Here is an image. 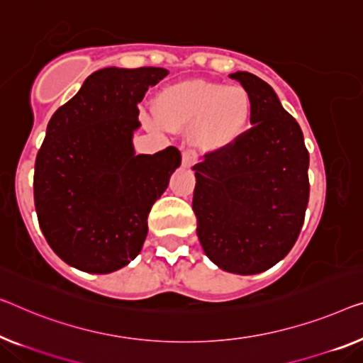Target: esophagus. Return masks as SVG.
I'll list each match as a JSON object with an SVG mask.
<instances>
[{
    "instance_id": "1",
    "label": "esophagus",
    "mask_w": 363,
    "mask_h": 363,
    "mask_svg": "<svg viewBox=\"0 0 363 363\" xmlns=\"http://www.w3.org/2000/svg\"><path fill=\"white\" fill-rule=\"evenodd\" d=\"M196 164V156H194L191 151H184L182 153V167H192Z\"/></svg>"
}]
</instances>
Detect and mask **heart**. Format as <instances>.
<instances>
[{
	"label": "heart",
	"mask_w": 363,
	"mask_h": 363,
	"mask_svg": "<svg viewBox=\"0 0 363 363\" xmlns=\"http://www.w3.org/2000/svg\"><path fill=\"white\" fill-rule=\"evenodd\" d=\"M251 97L241 86L191 79L166 86L156 96V113H145L151 130L169 132L191 127V142L200 151H218L245 133Z\"/></svg>",
	"instance_id": "b5f03b06"
}]
</instances>
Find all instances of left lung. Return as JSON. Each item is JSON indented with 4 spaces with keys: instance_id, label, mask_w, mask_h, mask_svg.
Masks as SVG:
<instances>
[{
    "instance_id": "obj_1",
    "label": "left lung",
    "mask_w": 363,
    "mask_h": 363,
    "mask_svg": "<svg viewBox=\"0 0 363 363\" xmlns=\"http://www.w3.org/2000/svg\"><path fill=\"white\" fill-rule=\"evenodd\" d=\"M230 78L251 97L252 127L192 167V208L210 261L226 272L252 275L282 261L300 235L310 155L298 122L266 81L247 72Z\"/></svg>"
}]
</instances>
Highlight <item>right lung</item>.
Instances as JSON below:
<instances>
[{
  "mask_svg": "<svg viewBox=\"0 0 363 363\" xmlns=\"http://www.w3.org/2000/svg\"><path fill=\"white\" fill-rule=\"evenodd\" d=\"M167 69H97L53 113L37 153L35 212L58 257L89 274L125 267L142 251L148 213L181 166L167 147L135 155L138 104Z\"/></svg>",
  "mask_w": 363,
  "mask_h": 363,
  "instance_id": "1",
  "label": "right lung"
}]
</instances>
